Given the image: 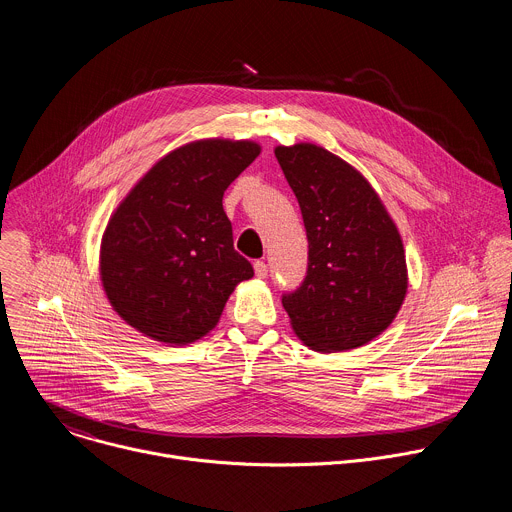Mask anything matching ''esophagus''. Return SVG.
I'll return each instance as SVG.
<instances>
[{"label":"esophagus","mask_w":512,"mask_h":512,"mask_svg":"<svg viewBox=\"0 0 512 512\" xmlns=\"http://www.w3.org/2000/svg\"><path fill=\"white\" fill-rule=\"evenodd\" d=\"M253 269H255V275H257L259 279H265V277H267V265H265L263 261H255Z\"/></svg>","instance_id":"obj_1"}]
</instances>
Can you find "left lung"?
Here are the masks:
<instances>
[{"label":"left lung","mask_w":512,"mask_h":512,"mask_svg":"<svg viewBox=\"0 0 512 512\" xmlns=\"http://www.w3.org/2000/svg\"><path fill=\"white\" fill-rule=\"evenodd\" d=\"M275 158L300 202L310 245L304 283L281 300L291 328L316 352L369 344L407 296L395 221L369 180L320 145H277Z\"/></svg>","instance_id":"1"}]
</instances>
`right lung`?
Wrapping results in <instances>:
<instances>
[{
  "mask_svg": "<svg viewBox=\"0 0 512 512\" xmlns=\"http://www.w3.org/2000/svg\"><path fill=\"white\" fill-rule=\"evenodd\" d=\"M261 154L251 139L208 137L160 158L113 210L99 275L131 328L170 346L206 336L235 287L253 277L223 210L231 182Z\"/></svg>",
  "mask_w": 512,
  "mask_h": 512,
  "instance_id": "obj_1",
  "label": "right lung"
}]
</instances>
